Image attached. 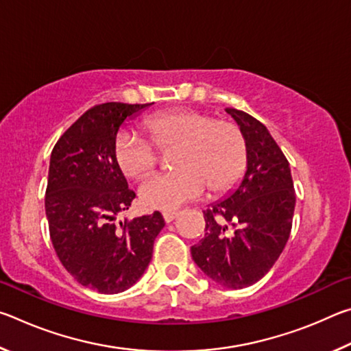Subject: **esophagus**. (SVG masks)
Segmentation results:
<instances>
[{
  "label": "esophagus",
  "mask_w": 351,
  "mask_h": 351,
  "mask_svg": "<svg viewBox=\"0 0 351 351\" xmlns=\"http://www.w3.org/2000/svg\"><path fill=\"white\" fill-rule=\"evenodd\" d=\"M162 217H164V221L165 223H171L178 217V213L176 212H164Z\"/></svg>",
  "instance_id": "obj_1"
}]
</instances>
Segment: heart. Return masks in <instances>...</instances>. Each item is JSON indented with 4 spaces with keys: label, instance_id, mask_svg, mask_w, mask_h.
I'll use <instances>...</instances> for the list:
<instances>
[{
    "label": "heart",
    "instance_id": "b5f03b06",
    "mask_svg": "<svg viewBox=\"0 0 351 351\" xmlns=\"http://www.w3.org/2000/svg\"><path fill=\"white\" fill-rule=\"evenodd\" d=\"M144 130L159 150L175 148L173 173L154 175L141 184L142 204L154 210H173L198 198L204 187L224 192L240 180L247 162V144L237 123L197 110H169L148 116ZM151 142V143H152ZM134 132H121L114 158L130 180H139L158 164V150Z\"/></svg>",
    "mask_w": 351,
    "mask_h": 351
}]
</instances>
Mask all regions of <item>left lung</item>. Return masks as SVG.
Here are the masks:
<instances>
[{
    "label": "left lung",
    "mask_w": 351,
    "mask_h": 351,
    "mask_svg": "<svg viewBox=\"0 0 351 351\" xmlns=\"http://www.w3.org/2000/svg\"><path fill=\"white\" fill-rule=\"evenodd\" d=\"M245 134L246 171L229 195L204 210L206 234L190 247L213 282L241 289L258 282L289 239L295 192L289 162L268 128L245 111L226 108Z\"/></svg>",
    "instance_id": "obj_1"
}]
</instances>
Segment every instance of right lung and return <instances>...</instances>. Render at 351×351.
Returning <instances> with one entry per match:
<instances>
[{
  "instance_id": "obj_1",
  "label": "right lung",
  "mask_w": 351,
  "mask_h": 351,
  "mask_svg": "<svg viewBox=\"0 0 351 351\" xmlns=\"http://www.w3.org/2000/svg\"><path fill=\"white\" fill-rule=\"evenodd\" d=\"M93 106L57 141L45 198L57 257L83 287L117 294L139 280L164 228L159 212L116 221L136 197L114 158L119 130L150 106Z\"/></svg>"
}]
</instances>
